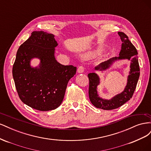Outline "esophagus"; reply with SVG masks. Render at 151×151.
Listing matches in <instances>:
<instances>
[{
    "label": "esophagus",
    "mask_w": 151,
    "mask_h": 151,
    "mask_svg": "<svg viewBox=\"0 0 151 151\" xmlns=\"http://www.w3.org/2000/svg\"><path fill=\"white\" fill-rule=\"evenodd\" d=\"M84 68L83 66H79L78 67V68H77V72H78L79 73H83L84 72Z\"/></svg>",
    "instance_id": "esophagus-1"
}]
</instances>
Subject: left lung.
Here are the masks:
<instances>
[{
	"instance_id": "8db88e82",
	"label": "left lung",
	"mask_w": 151,
	"mask_h": 151,
	"mask_svg": "<svg viewBox=\"0 0 151 151\" xmlns=\"http://www.w3.org/2000/svg\"><path fill=\"white\" fill-rule=\"evenodd\" d=\"M118 34L119 35L122 42L119 57H113L108 60L101 63L98 66L95 67L94 70L101 71L106 70L116 60L124 59L130 60L131 62L130 70L129 75L128 76L127 83L124 91L115 96L111 99H103L99 96L97 91V87L100 83L99 76L94 72L89 73L88 75L89 80V97L90 101L95 107L105 110H111L118 108L130 100L134 94L140 76V68L137 57L138 53L137 49L124 33L118 32Z\"/></svg>"
}]
</instances>
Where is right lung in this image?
Here are the masks:
<instances>
[{
	"mask_svg": "<svg viewBox=\"0 0 151 151\" xmlns=\"http://www.w3.org/2000/svg\"><path fill=\"white\" fill-rule=\"evenodd\" d=\"M57 45L53 35L43 31L32 32L18 49L13 65V79L19 98L39 111L53 110L60 106L68 82L76 73V67L63 65L56 60ZM34 58L40 59L38 67L30 65Z\"/></svg>",
	"mask_w": 151,
	"mask_h": 151,
	"instance_id": "right-lung-1",
	"label": "right lung"
}]
</instances>
